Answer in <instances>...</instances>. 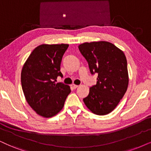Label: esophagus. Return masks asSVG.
I'll return each mask as SVG.
<instances>
[{
    "instance_id": "obj_1",
    "label": "esophagus",
    "mask_w": 151,
    "mask_h": 151,
    "mask_svg": "<svg viewBox=\"0 0 151 151\" xmlns=\"http://www.w3.org/2000/svg\"><path fill=\"white\" fill-rule=\"evenodd\" d=\"M71 87L72 88H74V89H75V88H77L78 87V85H76V84H72L71 85Z\"/></svg>"
}]
</instances>
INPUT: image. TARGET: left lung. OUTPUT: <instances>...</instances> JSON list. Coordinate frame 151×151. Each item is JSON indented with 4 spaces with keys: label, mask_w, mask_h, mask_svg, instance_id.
Here are the masks:
<instances>
[{
    "label": "left lung",
    "mask_w": 151,
    "mask_h": 151,
    "mask_svg": "<svg viewBox=\"0 0 151 151\" xmlns=\"http://www.w3.org/2000/svg\"><path fill=\"white\" fill-rule=\"evenodd\" d=\"M79 49L88 63L91 73H98L97 83L83 98L93 114L106 115L116 107L126 92L129 77L123 51L106 41L85 42Z\"/></svg>",
    "instance_id": "8db88e82"
}]
</instances>
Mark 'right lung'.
Masks as SVG:
<instances>
[{
    "instance_id": "right-lung-1",
    "label": "right lung",
    "mask_w": 151,
    "mask_h": 151,
    "mask_svg": "<svg viewBox=\"0 0 151 151\" xmlns=\"http://www.w3.org/2000/svg\"><path fill=\"white\" fill-rule=\"evenodd\" d=\"M69 45H41L34 49L23 66L21 81L26 100L40 116L51 118L63 107L71 92L69 86L56 83L62 58Z\"/></svg>"
}]
</instances>
